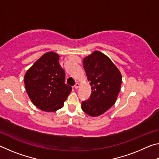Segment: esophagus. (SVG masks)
Returning a JSON list of instances; mask_svg holds the SVG:
<instances>
[{
	"instance_id": "esophagus-1",
	"label": "esophagus",
	"mask_w": 159,
	"mask_h": 159,
	"mask_svg": "<svg viewBox=\"0 0 159 159\" xmlns=\"http://www.w3.org/2000/svg\"><path fill=\"white\" fill-rule=\"evenodd\" d=\"M79 86H80V85H79V83H76V84H75V85H74V88H75V89H78V88H79Z\"/></svg>"
}]
</instances>
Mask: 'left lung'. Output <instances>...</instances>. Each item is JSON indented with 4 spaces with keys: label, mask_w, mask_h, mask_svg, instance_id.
<instances>
[{
    "label": "left lung",
    "mask_w": 159,
    "mask_h": 159,
    "mask_svg": "<svg viewBox=\"0 0 159 159\" xmlns=\"http://www.w3.org/2000/svg\"><path fill=\"white\" fill-rule=\"evenodd\" d=\"M83 63L92 93L88 100L82 102V110L90 116H98L115 104L121 85V74L99 51L85 57Z\"/></svg>",
    "instance_id": "1"
}]
</instances>
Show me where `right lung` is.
<instances>
[{
	"mask_svg": "<svg viewBox=\"0 0 159 159\" xmlns=\"http://www.w3.org/2000/svg\"><path fill=\"white\" fill-rule=\"evenodd\" d=\"M60 56L48 52L40 57L25 75V85L35 106L44 111L61 109L71 93L65 84V72L59 63Z\"/></svg>",
	"mask_w": 159,
	"mask_h": 159,
	"instance_id": "1",
	"label": "right lung"
}]
</instances>
